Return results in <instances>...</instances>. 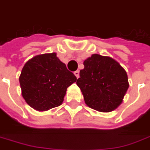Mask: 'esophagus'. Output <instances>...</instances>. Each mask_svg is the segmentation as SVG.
Wrapping results in <instances>:
<instances>
[{
	"instance_id": "34e87169",
	"label": "esophagus",
	"mask_w": 150,
	"mask_h": 150,
	"mask_svg": "<svg viewBox=\"0 0 150 150\" xmlns=\"http://www.w3.org/2000/svg\"><path fill=\"white\" fill-rule=\"evenodd\" d=\"M74 75L76 76V78H78V77H79V76H80V72H79V70L75 71V72H74Z\"/></svg>"
}]
</instances>
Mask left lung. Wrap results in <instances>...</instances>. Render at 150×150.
Listing matches in <instances>:
<instances>
[{
    "instance_id": "8db88e82",
    "label": "left lung",
    "mask_w": 150,
    "mask_h": 150,
    "mask_svg": "<svg viewBox=\"0 0 150 150\" xmlns=\"http://www.w3.org/2000/svg\"><path fill=\"white\" fill-rule=\"evenodd\" d=\"M77 86L89 108L102 112L115 110L129 88L127 72L113 58L92 54L84 62Z\"/></svg>"
}]
</instances>
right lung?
I'll return each instance as SVG.
<instances>
[{
    "instance_id": "obj_1",
    "label": "right lung",
    "mask_w": 150,
    "mask_h": 150,
    "mask_svg": "<svg viewBox=\"0 0 150 150\" xmlns=\"http://www.w3.org/2000/svg\"><path fill=\"white\" fill-rule=\"evenodd\" d=\"M22 96L37 111H47L62 104L69 86L76 81L55 53L37 55L26 62L20 78Z\"/></svg>"
}]
</instances>
